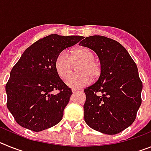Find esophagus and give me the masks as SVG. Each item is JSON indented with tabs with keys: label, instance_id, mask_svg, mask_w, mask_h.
Masks as SVG:
<instances>
[{
	"label": "esophagus",
	"instance_id": "1",
	"mask_svg": "<svg viewBox=\"0 0 151 151\" xmlns=\"http://www.w3.org/2000/svg\"><path fill=\"white\" fill-rule=\"evenodd\" d=\"M72 91H73V93H76V92H78V90H77V89H73V90H72Z\"/></svg>",
	"mask_w": 151,
	"mask_h": 151
}]
</instances>
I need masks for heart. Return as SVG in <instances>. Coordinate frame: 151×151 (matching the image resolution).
<instances>
[{
  "label": "heart",
  "mask_w": 151,
  "mask_h": 151,
  "mask_svg": "<svg viewBox=\"0 0 151 151\" xmlns=\"http://www.w3.org/2000/svg\"><path fill=\"white\" fill-rule=\"evenodd\" d=\"M95 56L88 47H78L69 50L68 54L61 52L55 60L54 66L57 74L65 79L68 77L74 68L77 66L78 73L70 77L66 80V85L75 89L83 88L88 85L93 79H97L101 75V67L95 60Z\"/></svg>",
  "instance_id": "1"
}]
</instances>
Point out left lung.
<instances>
[{
  "label": "left lung",
  "instance_id": "left-lung-1",
  "mask_svg": "<svg viewBox=\"0 0 151 151\" xmlns=\"http://www.w3.org/2000/svg\"><path fill=\"white\" fill-rule=\"evenodd\" d=\"M79 44L95 52L102 70L97 82L84 90L85 122L104 134L121 132L134 122L141 104L143 85L136 63L126 49L111 38L89 36Z\"/></svg>",
  "mask_w": 151,
  "mask_h": 151
}]
</instances>
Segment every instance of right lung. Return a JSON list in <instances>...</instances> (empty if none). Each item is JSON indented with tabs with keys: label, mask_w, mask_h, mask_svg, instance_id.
Masks as SVG:
<instances>
[{
	"label": "right lung",
	"mask_w": 151,
	"mask_h": 151,
	"mask_svg": "<svg viewBox=\"0 0 151 151\" xmlns=\"http://www.w3.org/2000/svg\"><path fill=\"white\" fill-rule=\"evenodd\" d=\"M83 36L52 34L29 47L13 67L6 85L8 110L16 122L41 132L61 121L73 92L56 71L58 54ZM58 90L57 94L52 91Z\"/></svg>",
	"instance_id": "add662e5"
}]
</instances>
